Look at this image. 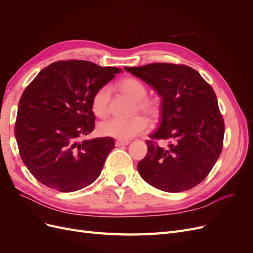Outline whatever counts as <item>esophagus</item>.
<instances>
[{"mask_svg": "<svg viewBox=\"0 0 253 253\" xmlns=\"http://www.w3.org/2000/svg\"><path fill=\"white\" fill-rule=\"evenodd\" d=\"M128 143H129V141H127V140H116L115 145H116V147H121V145H126Z\"/></svg>", "mask_w": 253, "mask_h": 253, "instance_id": "34e87169", "label": "esophagus"}]
</instances>
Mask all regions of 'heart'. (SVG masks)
Instances as JSON below:
<instances>
[{
    "instance_id": "1",
    "label": "heart",
    "mask_w": 253,
    "mask_h": 253,
    "mask_svg": "<svg viewBox=\"0 0 253 253\" xmlns=\"http://www.w3.org/2000/svg\"><path fill=\"white\" fill-rule=\"evenodd\" d=\"M122 93L135 101V113H141L151 120L158 118L160 114V103L155 98H149L148 89L144 84L135 78H126L119 84ZM111 96V88L102 86L99 88L91 98L90 108L97 117L103 118L109 113V102ZM149 124L142 116H136L129 120L109 119L98 125V133L112 137L119 140H128L134 137L147 132Z\"/></svg>"
}]
</instances>
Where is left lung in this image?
Returning <instances> with one entry per match:
<instances>
[{
	"instance_id": "left-lung-1",
	"label": "left lung",
	"mask_w": 253,
	"mask_h": 253,
	"mask_svg": "<svg viewBox=\"0 0 253 253\" xmlns=\"http://www.w3.org/2000/svg\"><path fill=\"white\" fill-rule=\"evenodd\" d=\"M125 70L162 97L159 128L145 140L148 154L137 165L140 176L165 192L194 188L223 150L225 124L212 86L183 64L151 63Z\"/></svg>"
}]
</instances>
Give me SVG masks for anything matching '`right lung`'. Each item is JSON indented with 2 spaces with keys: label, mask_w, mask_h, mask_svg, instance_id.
<instances>
[{
  "label": "right lung",
  "mask_w": 253,
  "mask_h": 253,
  "mask_svg": "<svg viewBox=\"0 0 253 253\" xmlns=\"http://www.w3.org/2000/svg\"><path fill=\"white\" fill-rule=\"evenodd\" d=\"M121 72L89 61H58L23 91L14 135L23 163L38 181L74 192L98 178L114 139H80L95 127L91 98Z\"/></svg>",
  "instance_id": "obj_1"
}]
</instances>
